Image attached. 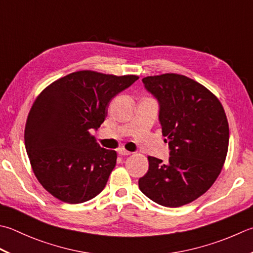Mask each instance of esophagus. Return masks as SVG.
Returning a JSON list of instances; mask_svg holds the SVG:
<instances>
[{
	"label": "esophagus",
	"mask_w": 253,
	"mask_h": 253,
	"mask_svg": "<svg viewBox=\"0 0 253 253\" xmlns=\"http://www.w3.org/2000/svg\"><path fill=\"white\" fill-rule=\"evenodd\" d=\"M131 152L127 151L126 149H124V148H121V149H118V155L120 156H129Z\"/></svg>",
	"instance_id": "1"
}]
</instances>
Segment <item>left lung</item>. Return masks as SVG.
<instances>
[{
    "mask_svg": "<svg viewBox=\"0 0 253 253\" xmlns=\"http://www.w3.org/2000/svg\"><path fill=\"white\" fill-rule=\"evenodd\" d=\"M159 102L162 135L169 142V162L148 157L149 169L138 181L157 204L180 207L199 199L224 167L229 126L219 102L209 88L176 73L142 79Z\"/></svg>",
    "mask_w": 253,
    "mask_h": 253,
    "instance_id": "left-lung-1",
    "label": "left lung"
}]
</instances>
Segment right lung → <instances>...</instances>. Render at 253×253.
Returning a JSON list of instances; mask_svg holds the SVG:
<instances>
[{"instance_id":"right-lung-1","label":"right lung","mask_w":253,"mask_h":253,"mask_svg":"<svg viewBox=\"0 0 253 253\" xmlns=\"http://www.w3.org/2000/svg\"><path fill=\"white\" fill-rule=\"evenodd\" d=\"M139 77L91 70L68 74L39 94L25 126V147L37 180L69 204L92 200L105 187L117 153L90 133L107 116L112 98Z\"/></svg>"}]
</instances>
